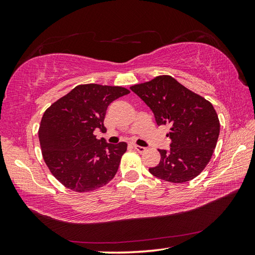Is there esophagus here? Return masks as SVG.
<instances>
[{
  "mask_svg": "<svg viewBox=\"0 0 255 255\" xmlns=\"http://www.w3.org/2000/svg\"><path fill=\"white\" fill-rule=\"evenodd\" d=\"M133 149L138 151L139 153H143L144 151L147 150V148H145V147H141V145H137V144H133Z\"/></svg>",
  "mask_w": 255,
  "mask_h": 255,
  "instance_id": "esophagus-1",
  "label": "esophagus"
}]
</instances>
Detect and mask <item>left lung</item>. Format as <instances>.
Here are the masks:
<instances>
[{
    "label": "left lung",
    "mask_w": 255,
    "mask_h": 255,
    "mask_svg": "<svg viewBox=\"0 0 255 255\" xmlns=\"http://www.w3.org/2000/svg\"><path fill=\"white\" fill-rule=\"evenodd\" d=\"M152 111L156 124L169 125L170 149H159V164L151 174L171 183H185L202 172L214 153L220 131L211 103L170 75L130 88Z\"/></svg>",
    "instance_id": "8db88e82"
}]
</instances>
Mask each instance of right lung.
I'll return each instance as SVG.
<instances>
[{
	"label": "right lung",
	"instance_id": "1",
	"mask_svg": "<svg viewBox=\"0 0 255 255\" xmlns=\"http://www.w3.org/2000/svg\"><path fill=\"white\" fill-rule=\"evenodd\" d=\"M128 93L121 86L78 85L45 112L38 131L42 156L64 186L91 192L115 176L127 143H107L94 131L105 132L108 105Z\"/></svg>",
	"mask_w": 255,
	"mask_h": 255
}]
</instances>
